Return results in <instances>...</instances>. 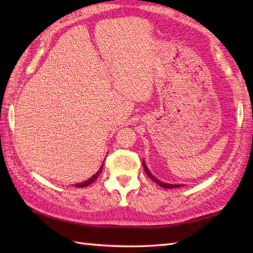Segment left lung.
<instances>
[{"label":"left lung","mask_w":253,"mask_h":253,"mask_svg":"<svg viewBox=\"0 0 253 253\" xmlns=\"http://www.w3.org/2000/svg\"><path fill=\"white\" fill-rule=\"evenodd\" d=\"M142 165H143L144 171H145V173H147V175L149 176V177H150L153 181H155V182L157 183V185H159L160 187H163V188H165V189H172V188H179V187H181V185H171V183H166V182H163V181L158 180L157 178H155L154 176H153V175L151 174V172H150L149 169H148V167L145 166L144 162H142Z\"/></svg>","instance_id":"obj_1"}]
</instances>
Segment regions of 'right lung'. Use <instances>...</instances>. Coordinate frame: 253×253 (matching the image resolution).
I'll list each match as a JSON object with an SVG mask.
<instances>
[{
  "label": "right lung",
  "mask_w": 253,
  "mask_h": 253,
  "mask_svg": "<svg viewBox=\"0 0 253 253\" xmlns=\"http://www.w3.org/2000/svg\"><path fill=\"white\" fill-rule=\"evenodd\" d=\"M102 167H103V165L100 167V169H99V170L97 171V173H96L95 175L91 176L90 178H88L87 180H85V181H84V182H80V183H77V185H75V187H77V188H84V187H86V186L90 185L91 182L95 181V180L97 179V177H98V176H99V174L101 173V171H102Z\"/></svg>",
  "instance_id": "obj_1"
}]
</instances>
